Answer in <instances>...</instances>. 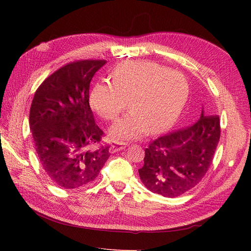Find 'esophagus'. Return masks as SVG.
Here are the masks:
<instances>
[{"label": "esophagus", "instance_id": "obj_1", "mask_svg": "<svg viewBox=\"0 0 251 251\" xmlns=\"http://www.w3.org/2000/svg\"><path fill=\"white\" fill-rule=\"evenodd\" d=\"M126 148V143H117V144H112V146L110 147L109 149V151L111 154H114L116 153V151H123Z\"/></svg>", "mask_w": 251, "mask_h": 251}]
</instances>
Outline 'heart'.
I'll return each instance as SVG.
<instances>
[{
  "label": "heart",
  "mask_w": 251,
  "mask_h": 251,
  "mask_svg": "<svg viewBox=\"0 0 251 251\" xmlns=\"http://www.w3.org/2000/svg\"><path fill=\"white\" fill-rule=\"evenodd\" d=\"M111 77L113 82L96 83L90 103L101 118L115 120L130 100L132 110L109 131L115 141L137 139L150 131H168L180 116L188 96L189 87L183 74L148 60L121 63Z\"/></svg>",
  "instance_id": "1"
}]
</instances>
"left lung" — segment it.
Listing matches in <instances>:
<instances>
[{
  "mask_svg": "<svg viewBox=\"0 0 251 251\" xmlns=\"http://www.w3.org/2000/svg\"><path fill=\"white\" fill-rule=\"evenodd\" d=\"M220 138L219 116L202 109L194 125L161 136L146 149L139 177L148 189L175 198L195 187L206 174Z\"/></svg>",
  "mask_w": 251,
  "mask_h": 251,
  "instance_id": "8db88e82",
  "label": "left lung"
}]
</instances>
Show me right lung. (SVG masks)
Returning <instances> with one entry per match:
<instances>
[{"instance_id":"right-lung-1","label":"right lung","mask_w":251,"mask_h":251,"mask_svg":"<svg viewBox=\"0 0 251 251\" xmlns=\"http://www.w3.org/2000/svg\"><path fill=\"white\" fill-rule=\"evenodd\" d=\"M105 60H79L51 74L36 90L29 126L36 154L48 177L70 189L95 181L110 157L109 147L90 150L100 141L89 104L90 82Z\"/></svg>"}]
</instances>
